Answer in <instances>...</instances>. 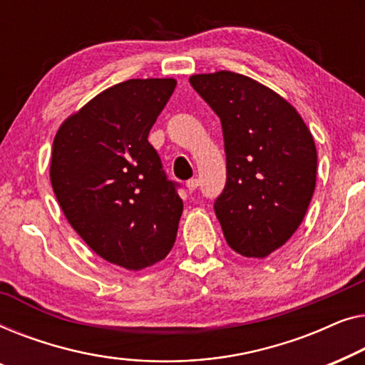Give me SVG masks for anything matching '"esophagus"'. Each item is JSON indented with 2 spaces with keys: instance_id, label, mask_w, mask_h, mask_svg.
I'll return each mask as SVG.
<instances>
[{
  "instance_id": "obj_1",
  "label": "esophagus",
  "mask_w": 365,
  "mask_h": 365,
  "mask_svg": "<svg viewBox=\"0 0 365 365\" xmlns=\"http://www.w3.org/2000/svg\"><path fill=\"white\" fill-rule=\"evenodd\" d=\"M197 187H198L197 178H192V180L187 182V190H188V192H195V190H197Z\"/></svg>"
}]
</instances>
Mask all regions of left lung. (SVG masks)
Here are the masks:
<instances>
[{"mask_svg":"<svg viewBox=\"0 0 365 365\" xmlns=\"http://www.w3.org/2000/svg\"><path fill=\"white\" fill-rule=\"evenodd\" d=\"M222 120L227 185L215 213L230 248L266 258L304 218L316 188L317 152L294 107L269 87L232 71L190 76Z\"/></svg>","mask_w":365,"mask_h":365,"instance_id":"left-lung-1","label":"left lung"}]
</instances>
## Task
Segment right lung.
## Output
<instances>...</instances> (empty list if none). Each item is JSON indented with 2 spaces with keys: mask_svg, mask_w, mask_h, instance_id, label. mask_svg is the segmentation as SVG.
I'll return each mask as SVG.
<instances>
[{
  "mask_svg": "<svg viewBox=\"0 0 365 365\" xmlns=\"http://www.w3.org/2000/svg\"><path fill=\"white\" fill-rule=\"evenodd\" d=\"M177 81L129 79L102 91L56 132L49 177L64 217L101 258L138 271L170 253L183 202L148 132Z\"/></svg>",
  "mask_w": 365,
  "mask_h": 365,
  "instance_id": "obj_1",
  "label": "right lung"
}]
</instances>
